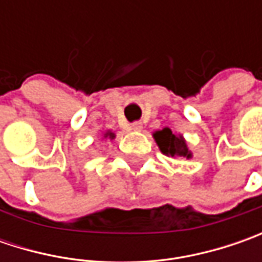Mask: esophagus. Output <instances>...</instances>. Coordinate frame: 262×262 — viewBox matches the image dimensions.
I'll use <instances>...</instances> for the list:
<instances>
[{
	"mask_svg": "<svg viewBox=\"0 0 262 262\" xmlns=\"http://www.w3.org/2000/svg\"><path fill=\"white\" fill-rule=\"evenodd\" d=\"M131 129H134V131H141V129H143V124L138 122V121H137V122H133V124H131Z\"/></svg>",
	"mask_w": 262,
	"mask_h": 262,
	"instance_id": "obj_1",
	"label": "esophagus"
}]
</instances>
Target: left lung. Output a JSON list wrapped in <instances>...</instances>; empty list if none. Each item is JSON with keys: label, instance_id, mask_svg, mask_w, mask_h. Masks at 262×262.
Instances as JSON below:
<instances>
[{"label": "left lung", "instance_id": "1", "mask_svg": "<svg viewBox=\"0 0 262 262\" xmlns=\"http://www.w3.org/2000/svg\"><path fill=\"white\" fill-rule=\"evenodd\" d=\"M155 140H156L157 146L160 148V151L163 155L170 157L181 156V157H189L192 156L189 148L186 146V141L181 134H173L170 131V128H163L160 131H156L155 134Z\"/></svg>", "mask_w": 262, "mask_h": 262}]
</instances>
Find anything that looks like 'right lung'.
Returning a JSON list of instances; mask_svg holds the SVG:
<instances>
[{
  "label": "right lung",
  "mask_w": 262,
  "mask_h": 262,
  "mask_svg": "<svg viewBox=\"0 0 262 262\" xmlns=\"http://www.w3.org/2000/svg\"><path fill=\"white\" fill-rule=\"evenodd\" d=\"M105 138H109V140H114L115 138V133H112V131H107V133H105Z\"/></svg>",
  "instance_id": "1"
}]
</instances>
